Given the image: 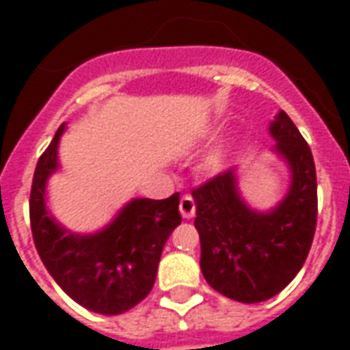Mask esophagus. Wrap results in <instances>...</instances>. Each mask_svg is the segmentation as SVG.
I'll list each match as a JSON object with an SVG mask.
<instances>
[{
    "label": "esophagus",
    "mask_w": 350,
    "mask_h": 350,
    "mask_svg": "<svg viewBox=\"0 0 350 350\" xmlns=\"http://www.w3.org/2000/svg\"><path fill=\"white\" fill-rule=\"evenodd\" d=\"M197 212V204H195V200L191 195H183L182 200H180V213H182V217L185 219H191L193 215Z\"/></svg>",
    "instance_id": "esophagus-1"
}]
</instances>
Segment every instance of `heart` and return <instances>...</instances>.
I'll use <instances>...</instances> for the list:
<instances>
[{
	"mask_svg": "<svg viewBox=\"0 0 350 350\" xmlns=\"http://www.w3.org/2000/svg\"><path fill=\"white\" fill-rule=\"evenodd\" d=\"M228 150L225 146H217L213 148L212 152H208L202 159V168L208 170V172H219L227 165Z\"/></svg>",
	"mask_w": 350,
	"mask_h": 350,
	"instance_id": "1",
	"label": "heart"
}]
</instances>
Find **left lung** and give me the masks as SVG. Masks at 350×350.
<instances>
[{
  "mask_svg": "<svg viewBox=\"0 0 350 350\" xmlns=\"http://www.w3.org/2000/svg\"><path fill=\"white\" fill-rule=\"evenodd\" d=\"M270 135L291 170L285 198L268 212L245 204L236 168L191 191L197 204L200 270L208 285L230 300L257 304L281 293L300 271L317 227L313 155L293 120L279 110Z\"/></svg>",
  "mask_w": 350,
  "mask_h": 350,
  "instance_id": "8db88e82",
  "label": "left lung"
}]
</instances>
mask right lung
<instances>
[{
  "label": "right lung",
  "instance_id": "obj_1",
  "mask_svg": "<svg viewBox=\"0 0 350 350\" xmlns=\"http://www.w3.org/2000/svg\"><path fill=\"white\" fill-rule=\"evenodd\" d=\"M65 123L35 167L29 219L37 253L57 285L82 308L120 315L152 291L168 236L182 223L180 193L163 200L133 198L93 234H75L46 210V182L57 170Z\"/></svg>",
  "mask_w": 350,
  "mask_h": 350
}]
</instances>
